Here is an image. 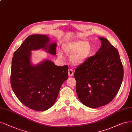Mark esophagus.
Here are the masks:
<instances>
[{
	"label": "esophagus",
	"mask_w": 132,
	"mask_h": 132,
	"mask_svg": "<svg viewBox=\"0 0 132 132\" xmlns=\"http://www.w3.org/2000/svg\"><path fill=\"white\" fill-rule=\"evenodd\" d=\"M73 74V71L72 70V69H69V71H68V75H69V77H71Z\"/></svg>",
	"instance_id": "1"
}]
</instances>
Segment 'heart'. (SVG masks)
<instances>
[{
    "label": "heart",
    "mask_w": 132,
    "mask_h": 132,
    "mask_svg": "<svg viewBox=\"0 0 132 132\" xmlns=\"http://www.w3.org/2000/svg\"><path fill=\"white\" fill-rule=\"evenodd\" d=\"M63 50L68 56H71L70 61L73 64L80 65L85 62L92 55L93 48L90 42L78 40L63 46ZM58 56L62 58V54L59 52Z\"/></svg>",
    "instance_id": "1"
}]
</instances>
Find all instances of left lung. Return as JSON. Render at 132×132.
Masks as SVG:
<instances>
[{"label": "left lung", "instance_id": "8db88e82", "mask_svg": "<svg viewBox=\"0 0 132 132\" xmlns=\"http://www.w3.org/2000/svg\"><path fill=\"white\" fill-rule=\"evenodd\" d=\"M101 46L75 69L76 93L85 106L93 108L111 102L120 88L123 68L118 50L104 37H98Z\"/></svg>", "mask_w": 132, "mask_h": 132}]
</instances>
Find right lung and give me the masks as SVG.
Returning <instances> with one entry per match:
<instances>
[{
	"instance_id": "right-lung-1",
	"label": "right lung",
	"mask_w": 132,
	"mask_h": 132,
	"mask_svg": "<svg viewBox=\"0 0 132 132\" xmlns=\"http://www.w3.org/2000/svg\"><path fill=\"white\" fill-rule=\"evenodd\" d=\"M46 35L28 37L16 50L12 60L11 84L19 101L36 111H44L53 106L63 83L68 78V67L57 66L50 60L36 65L30 61L31 51L43 49L56 54V43H49Z\"/></svg>"
}]
</instances>
